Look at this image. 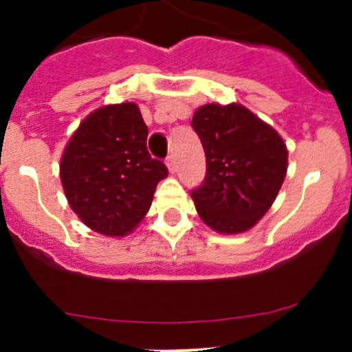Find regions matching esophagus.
I'll return each instance as SVG.
<instances>
[{"label":"esophagus","mask_w":352,"mask_h":352,"mask_svg":"<svg viewBox=\"0 0 352 352\" xmlns=\"http://www.w3.org/2000/svg\"><path fill=\"white\" fill-rule=\"evenodd\" d=\"M166 164L167 167H169L170 173H176V157H174V155H169V157H167Z\"/></svg>","instance_id":"esophagus-1"}]
</instances>
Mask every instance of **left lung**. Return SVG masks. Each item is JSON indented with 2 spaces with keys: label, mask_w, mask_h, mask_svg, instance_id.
Listing matches in <instances>:
<instances>
[{
  "label": "left lung",
  "mask_w": 352,
  "mask_h": 352,
  "mask_svg": "<svg viewBox=\"0 0 352 352\" xmlns=\"http://www.w3.org/2000/svg\"><path fill=\"white\" fill-rule=\"evenodd\" d=\"M192 129L206 153V176L190 192L199 217L223 234L247 231L263 219L284 183V141L238 104L199 107Z\"/></svg>",
  "instance_id": "8db88e82"
}]
</instances>
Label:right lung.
I'll use <instances>...</instances> for the list:
<instances>
[{"label": "right lung", "mask_w": 352, "mask_h": 352, "mask_svg": "<svg viewBox=\"0 0 352 352\" xmlns=\"http://www.w3.org/2000/svg\"><path fill=\"white\" fill-rule=\"evenodd\" d=\"M148 126L135 104L105 105L72 135L61 183L72 210L93 231L123 236L148 213L166 164L146 148Z\"/></svg>", "instance_id": "obj_1"}]
</instances>
